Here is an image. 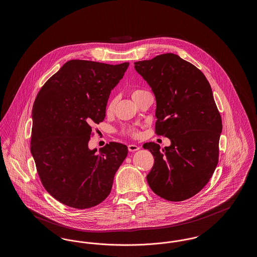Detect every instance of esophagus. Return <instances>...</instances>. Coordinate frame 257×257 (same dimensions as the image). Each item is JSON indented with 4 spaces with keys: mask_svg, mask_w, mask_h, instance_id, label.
<instances>
[{
    "mask_svg": "<svg viewBox=\"0 0 257 257\" xmlns=\"http://www.w3.org/2000/svg\"><path fill=\"white\" fill-rule=\"evenodd\" d=\"M141 147L136 146V145H129L128 146V149L130 152H135V151H138Z\"/></svg>",
    "mask_w": 257,
    "mask_h": 257,
    "instance_id": "obj_1",
    "label": "esophagus"
}]
</instances>
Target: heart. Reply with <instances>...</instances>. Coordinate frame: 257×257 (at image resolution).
Returning a JSON list of instances; mask_svg holds the SVG:
<instances>
[{"label":"heart","instance_id":"b5f03b06","mask_svg":"<svg viewBox=\"0 0 257 257\" xmlns=\"http://www.w3.org/2000/svg\"><path fill=\"white\" fill-rule=\"evenodd\" d=\"M145 90H140V89H135L133 90V92H132V96L133 98L135 96H137L138 94H140V93H142V92H144ZM114 104H115V100H114V98H111L110 101H109V103H108V105H107V111L108 112H111L113 109H114ZM126 133L127 134L131 135V136H133V137H138L140 133H139V131L134 128V127H131V128H128L127 130H126Z\"/></svg>","mask_w":257,"mask_h":257}]
</instances>
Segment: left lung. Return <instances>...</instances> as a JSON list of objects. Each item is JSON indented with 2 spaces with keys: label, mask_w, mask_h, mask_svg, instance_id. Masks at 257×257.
Here are the masks:
<instances>
[{
  "label": "left lung",
  "mask_w": 257,
  "mask_h": 257,
  "mask_svg": "<svg viewBox=\"0 0 257 257\" xmlns=\"http://www.w3.org/2000/svg\"><path fill=\"white\" fill-rule=\"evenodd\" d=\"M134 64L155 95V132L171 140L163 149L144 145L154 157L147 182L157 196L183 201L203 189L218 165L222 123L212 88L198 68L172 53Z\"/></svg>",
  "instance_id": "left-lung-1"
}]
</instances>
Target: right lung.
<instances>
[{"instance_id":"1","label":"right lung","mask_w":257,"mask_h":257,"mask_svg":"<svg viewBox=\"0 0 257 257\" xmlns=\"http://www.w3.org/2000/svg\"><path fill=\"white\" fill-rule=\"evenodd\" d=\"M129 62H65L41 87L33 107L31 152L41 183L64 205L86 209L110 195L128 148L110 142L89 149L91 126L106 116L111 89Z\"/></svg>"}]
</instances>
